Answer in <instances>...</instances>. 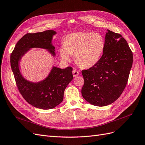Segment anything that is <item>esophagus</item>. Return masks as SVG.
<instances>
[{"label":"esophagus","instance_id":"obj_1","mask_svg":"<svg viewBox=\"0 0 145 145\" xmlns=\"http://www.w3.org/2000/svg\"><path fill=\"white\" fill-rule=\"evenodd\" d=\"M72 74H73L74 77H76L77 76H78V74H79V72L77 71L76 69H74L73 71H72Z\"/></svg>","mask_w":145,"mask_h":145}]
</instances>
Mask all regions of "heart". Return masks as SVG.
Masks as SVG:
<instances>
[{
	"instance_id": "1",
	"label": "heart",
	"mask_w": 145,
	"mask_h": 145,
	"mask_svg": "<svg viewBox=\"0 0 145 145\" xmlns=\"http://www.w3.org/2000/svg\"><path fill=\"white\" fill-rule=\"evenodd\" d=\"M105 49V40L99 33L78 32L68 35L60 49L65 62H69L74 54L76 63L82 68H90L97 63Z\"/></svg>"
}]
</instances>
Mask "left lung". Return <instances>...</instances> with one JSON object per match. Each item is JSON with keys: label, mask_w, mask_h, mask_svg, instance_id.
<instances>
[{"label": "left lung", "mask_w": 145, "mask_h": 145, "mask_svg": "<svg viewBox=\"0 0 145 145\" xmlns=\"http://www.w3.org/2000/svg\"><path fill=\"white\" fill-rule=\"evenodd\" d=\"M133 62V52L121 35L108 29L99 62L83 70V97L97 106L111 104L124 91Z\"/></svg>", "instance_id": "8db88e82"}]
</instances>
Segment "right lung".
Returning a JSON list of instances; mask_svg holds the SVG:
<instances>
[{
	"label": "right lung",
	"mask_w": 145,
	"mask_h": 145,
	"mask_svg": "<svg viewBox=\"0 0 145 145\" xmlns=\"http://www.w3.org/2000/svg\"><path fill=\"white\" fill-rule=\"evenodd\" d=\"M56 34L54 30H46L25 34L17 42L10 57L12 71L20 93L28 103L39 109H52L62 102L65 89L73 78L72 68L60 69L53 67L44 80L34 83L26 80L22 75L19 62L22 57L33 48L47 50L55 56L52 39Z\"/></svg>",
	"instance_id": "1"
}]
</instances>
